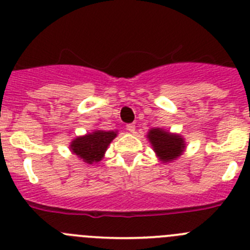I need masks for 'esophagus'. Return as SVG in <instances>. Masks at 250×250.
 I'll return each instance as SVG.
<instances>
[{
    "label": "esophagus",
    "instance_id": "esophagus-1",
    "mask_svg": "<svg viewBox=\"0 0 250 250\" xmlns=\"http://www.w3.org/2000/svg\"><path fill=\"white\" fill-rule=\"evenodd\" d=\"M127 130L130 133H134V130H135L134 123H129V125H127Z\"/></svg>",
    "mask_w": 250,
    "mask_h": 250
}]
</instances>
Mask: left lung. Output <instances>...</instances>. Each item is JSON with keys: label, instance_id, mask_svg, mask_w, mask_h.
I'll return each mask as SVG.
<instances>
[{"label": "left lung", "instance_id": "8db88e82", "mask_svg": "<svg viewBox=\"0 0 250 250\" xmlns=\"http://www.w3.org/2000/svg\"><path fill=\"white\" fill-rule=\"evenodd\" d=\"M152 150L162 163H170L178 160L186 148L183 135L170 133L163 128H151L146 134Z\"/></svg>", "mask_w": 250, "mask_h": 250}]
</instances>
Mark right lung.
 <instances>
[{"label": "right lung", "instance_id": "right-lung-1", "mask_svg": "<svg viewBox=\"0 0 250 250\" xmlns=\"http://www.w3.org/2000/svg\"><path fill=\"white\" fill-rule=\"evenodd\" d=\"M118 134V130H93L75 138L70 143V151L87 165L98 163L104 158L105 152Z\"/></svg>", "mask_w": 250, "mask_h": 250}]
</instances>
